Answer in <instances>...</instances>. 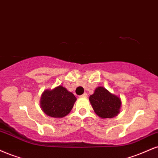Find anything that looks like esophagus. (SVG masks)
I'll return each instance as SVG.
<instances>
[{
    "mask_svg": "<svg viewBox=\"0 0 158 158\" xmlns=\"http://www.w3.org/2000/svg\"><path fill=\"white\" fill-rule=\"evenodd\" d=\"M81 97H83V98H87V94H86V93H85L84 94H82L81 96Z\"/></svg>",
    "mask_w": 158,
    "mask_h": 158,
    "instance_id": "esophagus-1",
    "label": "esophagus"
}]
</instances>
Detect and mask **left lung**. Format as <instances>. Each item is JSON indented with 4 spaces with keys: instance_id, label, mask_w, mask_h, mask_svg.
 Returning <instances> with one entry per match:
<instances>
[{
    "instance_id": "1",
    "label": "left lung",
    "mask_w": 158,
    "mask_h": 158,
    "mask_svg": "<svg viewBox=\"0 0 158 158\" xmlns=\"http://www.w3.org/2000/svg\"><path fill=\"white\" fill-rule=\"evenodd\" d=\"M95 113L102 118H112L120 113L121 100L104 87H96L89 98Z\"/></svg>"
}]
</instances>
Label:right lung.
Here are the masks:
<instances>
[{
	"label": "right lung",
	"instance_id": "1",
	"mask_svg": "<svg viewBox=\"0 0 158 158\" xmlns=\"http://www.w3.org/2000/svg\"><path fill=\"white\" fill-rule=\"evenodd\" d=\"M77 98L73 93L60 85L42 94L40 104L45 115L52 118H63L71 112Z\"/></svg>",
	"mask_w": 158,
	"mask_h": 158
}]
</instances>
